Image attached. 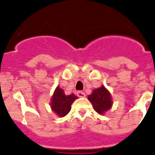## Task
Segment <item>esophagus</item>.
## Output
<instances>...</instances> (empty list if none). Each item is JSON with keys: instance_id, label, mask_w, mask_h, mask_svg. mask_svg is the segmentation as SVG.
<instances>
[{"instance_id": "obj_1", "label": "esophagus", "mask_w": 155, "mask_h": 155, "mask_svg": "<svg viewBox=\"0 0 155 155\" xmlns=\"http://www.w3.org/2000/svg\"><path fill=\"white\" fill-rule=\"evenodd\" d=\"M77 95L79 96V97H85V93H84V92H83V91H79L77 92Z\"/></svg>"}]
</instances>
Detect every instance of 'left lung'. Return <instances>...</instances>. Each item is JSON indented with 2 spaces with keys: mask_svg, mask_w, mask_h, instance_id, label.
Here are the masks:
<instances>
[{
  "mask_svg": "<svg viewBox=\"0 0 155 155\" xmlns=\"http://www.w3.org/2000/svg\"><path fill=\"white\" fill-rule=\"evenodd\" d=\"M88 99L91 102L94 110L99 114H103L112 106L111 97L105 87L94 90L91 94L88 96Z\"/></svg>",
  "mask_w": 155,
  "mask_h": 155,
  "instance_id": "1",
  "label": "left lung"
}]
</instances>
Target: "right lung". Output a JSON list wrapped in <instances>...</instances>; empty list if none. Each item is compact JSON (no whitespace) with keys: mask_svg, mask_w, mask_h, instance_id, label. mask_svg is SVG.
Instances as JSON below:
<instances>
[{"mask_svg":"<svg viewBox=\"0 0 155 155\" xmlns=\"http://www.w3.org/2000/svg\"><path fill=\"white\" fill-rule=\"evenodd\" d=\"M77 98L75 94L65 95L62 89L57 87L52 97L51 108L56 114L60 117H64L71 110V104Z\"/></svg>","mask_w":155,"mask_h":155,"instance_id":"right-lung-1","label":"right lung"}]
</instances>
